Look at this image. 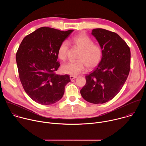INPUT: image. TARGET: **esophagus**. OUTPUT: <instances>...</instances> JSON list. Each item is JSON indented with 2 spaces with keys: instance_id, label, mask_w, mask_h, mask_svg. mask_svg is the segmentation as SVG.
Returning <instances> with one entry per match:
<instances>
[{
  "instance_id": "1",
  "label": "esophagus",
  "mask_w": 146,
  "mask_h": 146,
  "mask_svg": "<svg viewBox=\"0 0 146 146\" xmlns=\"http://www.w3.org/2000/svg\"><path fill=\"white\" fill-rule=\"evenodd\" d=\"M76 77H77V76H70V79L71 80H73V79L76 78Z\"/></svg>"
}]
</instances>
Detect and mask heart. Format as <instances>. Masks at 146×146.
Instances as JSON below:
<instances>
[{
  "label": "heart",
  "mask_w": 146,
  "mask_h": 146,
  "mask_svg": "<svg viewBox=\"0 0 146 146\" xmlns=\"http://www.w3.org/2000/svg\"><path fill=\"white\" fill-rule=\"evenodd\" d=\"M69 42L80 50L77 59L75 62H69L62 66V71L70 76H76L84 70L85 65L88 69L96 66L100 62L102 50L101 47L95 44L94 41L87 35L81 33L72 38ZM69 44L67 41H63L60 44L57 52L58 57L65 60L67 57Z\"/></svg>",
  "instance_id": "1"
}]
</instances>
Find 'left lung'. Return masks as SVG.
<instances>
[{"label": "left lung", "instance_id": "obj_1", "mask_svg": "<svg viewBox=\"0 0 146 146\" xmlns=\"http://www.w3.org/2000/svg\"><path fill=\"white\" fill-rule=\"evenodd\" d=\"M91 34L102 48V56L98 66L86 76V84L80 93L86 101L102 104L114 98L126 81L130 71L131 51L116 33L97 28Z\"/></svg>", "mask_w": 146, "mask_h": 146}]
</instances>
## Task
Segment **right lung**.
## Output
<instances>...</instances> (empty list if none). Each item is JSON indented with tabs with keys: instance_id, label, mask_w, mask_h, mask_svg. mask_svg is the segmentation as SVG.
<instances>
[{
	"instance_id": "1",
	"label": "right lung",
	"mask_w": 146,
	"mask_h": 146,
	"mask_svg": "<svg viewBox=\"0 0 146 146\" xmlns=\"http://www.w3.org/2000/svg\"><path fill=\"white\" fill-rule=\"evenodd\" d=\"M73 31L41 27L25 36L18 48L16 62L21 82L28 95L41 105L59 100L70 81L69 75L55 72L60 66L58 47Z\"/></svg>"
}]
</instances>
